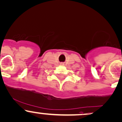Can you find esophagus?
Listing matches in <instances>:
<instances>
[{
  "mask_svg": "<svg viewBox=\"0 0 122 122\" xmlns=\"http://www.w3.org/2000/svg\"><path fill=\"white\" fill-rule=\"evenodd\" d=\"M61 65H62V64H61Z\"/></svg>",
  "mask_w": 122,
  "mask_h": 122,
  "instance_id": "esophagus-1",
  "label": "esophagus"
}]
</instances>
